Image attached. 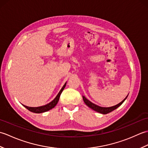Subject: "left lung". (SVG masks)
Listing matches in <instances>:
<instances>
[{"instance_id":"obj_1","label":"left lung","mask_w":148,"mask_h":148,"mask_svg":"<svg viewBox=\"0 0 148 148\" xmlns=\"http://www.w3.org/2000/svg\"><path fill=\"white\" fill-rule=\"evenodd\" d=\"M127 97H128V95L127 96ZM127 97L123 100V101H121L120 103H119L118 104L114 106H112V107H110V108H102V107H100L99 106H97V105L95 104V103H92V102H90V100H88L87 99H86L84 96H83V99L84 103H85L86 106H88L90 108L92 109L93 110H94V111H95L97 112L102 113V114H108V113H109L110 112L114 111V109H117L119 106H120L122 104V103H123L125 100H126Z\"/></svg>"}]
</instances>
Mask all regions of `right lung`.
Segmentation results:
<instances>
[{"label": "right lung", "mask_w": 148, "mask_h": 148, "mask_svg": "<svg viewBox=\"0 0 148 148\" xmlns=\"http://www.w3.org/2000/svg\"><path fill=\"white\" fill-rule=\"evenodd\" d=\"M66 86V83H65V84L63 87L62 88V89L60 91L59 93H58V95H56V97L55 98V99L52 100L51 102H49L48 104H46L45 106H40V107H37V108H31V107H28L26 106H24V107L25 108H27L29 111H31V112H35V113H42L44 112H46V111H48L49 110L53 109L54 107L57 104V103L59 100V98H60V96L61 93L62 92V91L64 90V89L65 88V87Z\"/></svg>", "instance_id": "obj_1"}]
</instances>
